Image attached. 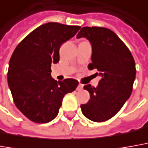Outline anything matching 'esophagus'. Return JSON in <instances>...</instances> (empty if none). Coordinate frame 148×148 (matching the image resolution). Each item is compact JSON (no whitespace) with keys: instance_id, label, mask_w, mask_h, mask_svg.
<instances>
[{"instance_id":"1","label":"esophagus","mask_w":148,"mask_h":148,"mask_svg":"<svg viewBox=\"0 0 148 148\" xmlns=\"http://www.w3.org/2000/svg\"><path fill=\"white\" fill-rule=\"evenodd\" d=\"M82 88H83V85H82V83H79L78 87H77V90H78V91H81Z\"/></svg>"}]
</instances>
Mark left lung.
I'll return each mask as SVG.
<instances>
[{"mask_svg":"<svg viewBox=\"0 0 148 148\" xmlns=\"http://www.w3.org/2000/svg\"><path fill=\"white\" fill-rule=\"evenodd\" d=\"M82 37L87 38L92 46V62L88 69H96L101 79L96 87L84 86L91 99L81 104V109L88 119L102 122L115 116L131 95L135 62L126 45L108 28L82 27L77 36L78 39Z\"/></svg>","mask_w":148,"mask_h":148,"instance_id":"8db88e82","label":"left lung"}]
</instances>
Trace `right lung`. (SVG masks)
<instances>
[{"label": "right lung", "mask_w": 148, "mask_h": 148, "mask_svg": "<svg viewBox=\"0 0 148 148\" xmlns=\"http://www.w3.org/2000/svg\"><path fill=\"white\" fill-rule=\"evenodd\" d=\"M80 28L58 23L43 24L26 36L12 54L7 75L9 87L16 107L33 122L53 120L63 97L78 87L74 78L56 81L51 77V66L59 61L61 45Z\"/></svg>", "instance_id": "add662e5"}]
</instances>
